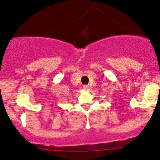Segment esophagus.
Returning a JSON list of instances; mask_svg holds the SVG:
<instances>
[{"label":"esophagus","mask_w":160,"mask_h":160,"mask_svg":"<svg viewBox=\"0 0 160 160\" xmlns=\"http://www.w3.org/2000/svg\"><path fill=\"white\" fill-rule=\"evenodd\" d=\"M88 85H83V89L88 90Z\"/></svg>","instance_id":"1"}]
</instances>
